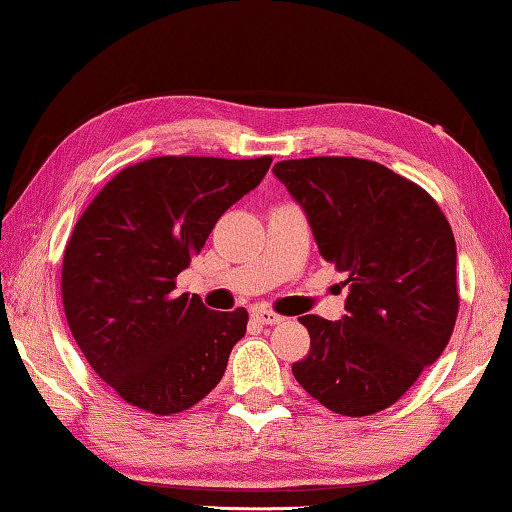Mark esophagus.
<instances>
[{"label": "esophagus", "instance_id": "34e87169", "mask_svg": "<svg viewBox=\"0 0 512 512\" xmlns=\"http://www.w3.org/2000/svg\"><path fill=\"white\" fill-rule=\"evenodd\" d=\"M253 319L262 326H275V323L282 321L280 314H275L273 310H253Z\"/></svg>", "mask_w": 512, "mask_h": 512}]
</instances>
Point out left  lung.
I'll list each match as a JSON object with an SVG mask.
<instances>
[{
    "label": "left lung",
    "mask_w": 512,
    "mask_h": 512,
    "mask_svg": "<svg viewBox=\"0 0 512 512\" xmlns=\"http://www.w3.org/2000/svg\"><path fill=\"white\" fill-rule=\"evenodd\" d=\"M273 173L303 205L321 255L351 287L342 321L305 314L294 376L344 417L389 408L440 358L458 319L456 239L440 205L378 161L287 159Z\"/></svg>",
    "instance_id": "8db88e82"
}]
</instances>
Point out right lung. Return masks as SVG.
Returning <instances> with one entry per match:
<instances>
[{
    "label": "right lung",
    "mask_w": 512,
    "mask_h": 512,
    "mask_svg": "<svg viewBox=\"0 0 512 512\" xmlns=\"http://www.w3.org/2000/svg\"><path fill=\"white\" fill-rule=\"evenodd\" d=\"M271 157H154L120 170L84 209L63 250L72 337L125 403L168 417L223 378L248 312H212L175 280Z\"/></svg>",
    "instance_id": "right-lung-1"
}]
</instances>
